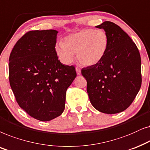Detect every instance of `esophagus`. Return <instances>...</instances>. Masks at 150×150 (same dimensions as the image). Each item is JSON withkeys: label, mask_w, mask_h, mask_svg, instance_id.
Wrapping results in <instances>:
<instances>
[{"label": "esophagus", "mask_w": 150, "mask_h": 150, "mask_svg": "<svg viewBox=\"0 0 150 150\" xmlns=\"http://www.w3.org/2000/svg\"><path fill=\"white\" fill-rule=\"evenodd\" d=\"M75 71H76V73H77V75H80L81 74V70L79 69V68H76V69H75Z\"/></svg>", "instance_id": "esophagus-1"}]
</instances>
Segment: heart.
Instances as JSON below:
<instances>
[{
    "instance_id": "obj_1",
    "label": "heart",
    "mask_w": 150,
    "mask_h": 150,
    "mask_svg": "<svg viewBox=\"0 0 150 150\" xmlns=\"http://www.w3.org/2000/svg\"><path fill=\"white\" fill-rule=\"evenodd\" d=\"M108 44V35L105 31L86 29L68 35L64 38V43H57L55 51L58 59L64 64L73 62L76 53L81 64L91 67L103 59Z\"/></svg>"
}]
</instances>
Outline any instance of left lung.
I'll return each mask as SVG.
<instances>
[{
	"label": "left lung",
	"mask_w": 150,
	"mask_h": 150,
	"mask_svg": "<svg viewBox=\"0 0 150 150\" xmlns=\"http://www.w3.org/2000/svg\"><path fill=\"white\" fill-rule=\"evenodd\" d=\"M96 27L108 35L109 44L103 59L81 69L87 81L91 104L105 114L121 112L128 108L141 86V60L135 43L121 28L105 21Z\"/></svg>",
	"instance_id": "1"
}]
</instances>
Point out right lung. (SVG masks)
Here are the masks:
<instances>
[{
	"label": "right lung",
	"mask_w": 150,
	"mask_h": 150,
	"mask_svg": "<svg viewBox=\"0 0 150 150\" xmlns=\"http://www.w3.org/2000/svg\"><path fill=\"white\" fill-rule=\"evenodd\" d=\"M56 30L31 31L9 56V83L19 106L31 117L49 121L64 110L67 90L77 76L73 66L60 62L55 51Z\"/></svg>",
	"instance_id": "add662e5"
}]
</instances>
